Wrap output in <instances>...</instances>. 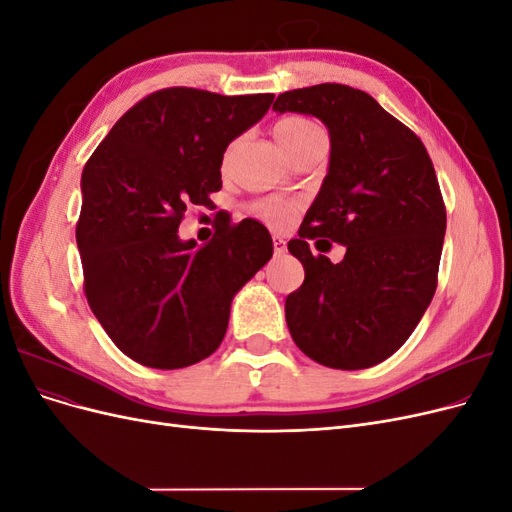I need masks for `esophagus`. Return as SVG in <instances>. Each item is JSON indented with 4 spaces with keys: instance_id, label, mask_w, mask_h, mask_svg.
Wrapping results in <instances>:
<instances>
[{
    "instance_id": "1",
    "label": "esophagus",
    "mask_w": 512,
    "mask_h": 512,
    "mask_svg": "<svg viewBox=\"0 0 512 512\" xmlns=\"http://www.w3.org/2000/svg\"><path fill=\"white\" fill-rule=\"evenodd\" d=\"M273 247H275V254L280 256L286 252V241L282 237H273Z\"/></svg>"
}]
</instances>
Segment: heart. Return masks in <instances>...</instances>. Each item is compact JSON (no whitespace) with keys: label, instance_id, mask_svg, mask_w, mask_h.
<instances>
[{"label":"heart","instance_id":"obj_1","mask_svg":"<svg viewBox=\"0 0 512 512\" xmlns=\"http://www.w3.org/2000/svg\"><path fill=\"white\" fill-rule=\"evenodd\" d=\"M273 134H275V141L280 143V147L284 149L288 158H294L297 153L314 147L316 143L327 141L314 121L299 115L282 117L273 126ZM228 158H230V151L224 156V166L228 164ZM294 209H297V205H294L292 200H282V198H262L252 205V213L256 218L275 228L284 226L290 220Z\"/></svg>","mask_w":512,"mask_h":512}]
</instances>
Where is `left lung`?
Instances as JSON below:
<instances>
[{"label": "left lung", "instance_id": "obj_1", "mask_svg": "<svg viewBox=\"0 0 512 512\" xmlns=\"http://www.w3.org/2000/svg\"><path fill=\"white\" fill-rule=\"evenodd\" d=\"M273 111L314 115L331 136L329 173L288 243L305 269L286 297L288 331L324 367L378 365L404 346L438 286L446 209L429 153L348 85L286 91ZM320 236L347 247L342 263L311 254L308 241Z\"/></svg>", "mask_w": 512, "mask_h": 512}]
</instances>
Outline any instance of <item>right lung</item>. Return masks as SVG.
I'll list each match as a JSON object with an SVG mask.
<instances>
[{"mask_svg": "<svg viewBox=\"0 0 512 512\" xmlns=\"http://www.w3.org/2000/svg\"><path fill=\"white\" fill-rule=\"evenodd\" d=\"M273 94L220 96L170 87L143 98L94 151L76 224L85 297L113 344L153 369L207 359L232 297L273 256L256 220H222L209 243L179 239L183 213L211 207L226 147L258 123Z\"/></svg>", "mask_w": 512, "mask_h": 512, "instance_id": "add662e5", "label": "right lung"}]
</instances>
